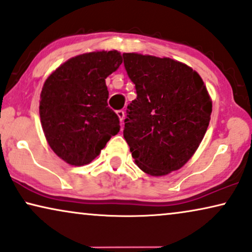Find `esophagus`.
<instances>
[{
	"mask_svg": "<svg viewBox=\"0 0 252 252\" xmlns=\"http://www.w3.org/2000/svg\"><path fill=\"white\" fill-rule=\"evenodd\" d=\"M117 116H118L120 123H123L124 118H125V111H123V110H118V111H117Z\"/></svg>",
	"mask_w": 252,
	"mask_h": 252,
	"instance_id": "1",
	"label": "esophagus"
}]
</instances>
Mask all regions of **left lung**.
Returning <instances> with one entry per match:
<instances>
[{
  "mask_svg": "<svg viewBox=\"0 0 252 252\" xmlns=\"http://www.w3.org/2000/svg\"><path fill=\"white\" fill-rule=\"evenodd\" d=\"M137 97L127 106L124 137L144 173L163 177L192 157L208 129L212 101L190 66L167 57L123 54Z\"/></svg>",
  "mask_w": 252,
  "mask_h": 252,
  "instance_id": "left-lung-1",
  "label": "left lung"
}]
</instances>
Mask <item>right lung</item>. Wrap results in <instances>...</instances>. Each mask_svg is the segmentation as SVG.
<instances>
[{
  "mask_svg": "<svg viewBox=\"0 0 252 252\" xmlns=\"http://www.w3.org/2000/svg\"><path fill=\"white\" fill-rule=\"evenodd\" d=\"M123 63L117 50L78 55L44 81L40 119L47 142L67 164L82 166L118 134L119 118L108 106L105 79Z\"/></svg>",
  "mask_w": 252,
  "mask_h": 252,
  "instance_id": "right-lung-1",
  "label": "right lung"
}]
</instances>
